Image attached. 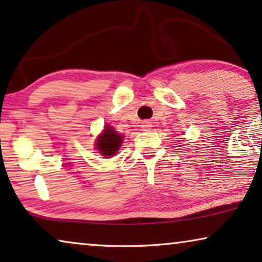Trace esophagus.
Here are the masks:
<instances>
[{"mask_svg":"<svg viewBox=\"0 0 262 262\" xmlns=\"http://www.w3.org/2000/svg\"><path fill=\"white\" fill-rule=\"evenodd\" d=\"M150 127H151V123L147 122V120H144V122L142 123V128H143V130L146 131V130H149Z\"/></svg>","mask_w":262,"mask_h":262,"instance_id":"obj_1","label":"esophagus"}]
</instances>
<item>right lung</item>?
Listing matches in <instances>:
<instances>
[{
	"mask_svg": "<svg viewBox=\"0 0 262 262\" xmlns=\"http://www.w3.org/2000/svg\"><path fill=\"white\" fill-rule=\"evenodd\" d=\"M123 136L117 134L111 126H105L103 135L99 136L97 139V149L104 156H113L119 150L120 144H122Z\"/></svg>",
	"mask_w": 262,
	"mask_h": 262,
	"instance_id": "right-lung-1",
	"label": "right lung"
}]
</instances>
